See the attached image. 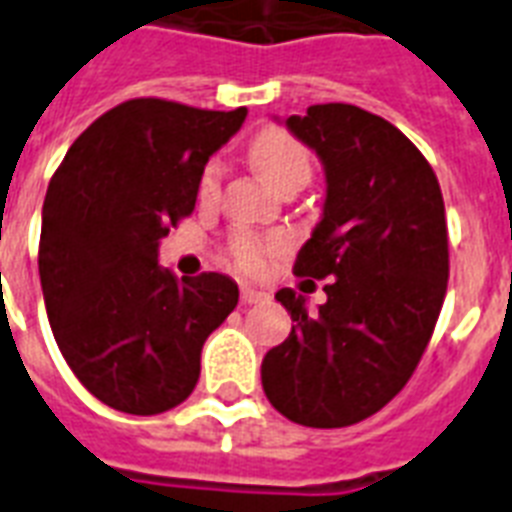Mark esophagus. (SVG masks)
<instances>
[{"mask_svg": "<svg viewBox=\"0 0 512 512\" xmlns=\"http://www.w3.org/2000/svg\"><path fill=\"white\" fill-rule=\"evenodd\" d=\"M240 299H243L245 304H264V301H269V293L259 291V288H251V285H243V288H240Z\"/></svg>", "mask_w": 512, "mask_h": 512, "instance_id": "obj_1", "label": "esophagus"}]
</instances>
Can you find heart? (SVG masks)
Listing matches in <instances>:
<instances>
[{"instance_id": "obj_1", "label": "heart", "mask_w": 512, "mask_h": 512, "mask_svg": "<svg viewBox=\"0 0 512 512\" xmlns=\"http://www.w3.org/2000/svg\"><path fill=\"white\" fill-rule=\"evenodd\" d=\"M251 160L256 165V170L261 173V178L267 181L269 186L280 189L288 181H310L312 176V154L307 146L301 144L299 138H293L291 133L285 130L269 128L264 133L253 138L251 144ZM221 176H224V168L221 162L211 160L205 165L200 176V184H197V194H200V202H213L219 197L221 189ZM277 248L275 240L269 237H259L253 232H237L229 240V256H232V264H235L240 272H248V275H256L267 264V256Z\"/></svg>"}]
</instances>
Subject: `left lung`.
I'll use <instances>...</instances> for the list:
<instances>
[{"label": "left lung", "instance_id": "1", "mask_svg": "<svg viewBox=\"0 0 512 512\" xmlns=\"http://www.w3.org/2000/svg\"><path fill=\"white\" fill-rule=\"evenodd\" d=\"M285 128L326 170L323 216L293 272L331 283L318 312L275 293L293 328L264 355L261 384L296 425L347 427L403 390L433 336L449 283L443 194L417 146L360 106H310Z\"/></svg>", "mask_w": 512, "mask_h": 512}]
</instances>
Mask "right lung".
<instances>
[{
  "label": "right lung",
  "instance_id": "obj_1",
  "mask_svg": "<svg viewBox=\"0 0 512 512\" xmlns=\"http://www.w3.org/2000/svg\"><path fill=\"white\" fill-rule=\"evenodd\" d=\"M248 109L133 98L71 144L47 186L39 280L58 350L106 406L152 417L184 403L205 339L237 307L219 272L178 280L160 240L194 211L205 162Z\"/></svg>",
  "mask_w": 512,
  "mask_h": 512
}]
</instances>
